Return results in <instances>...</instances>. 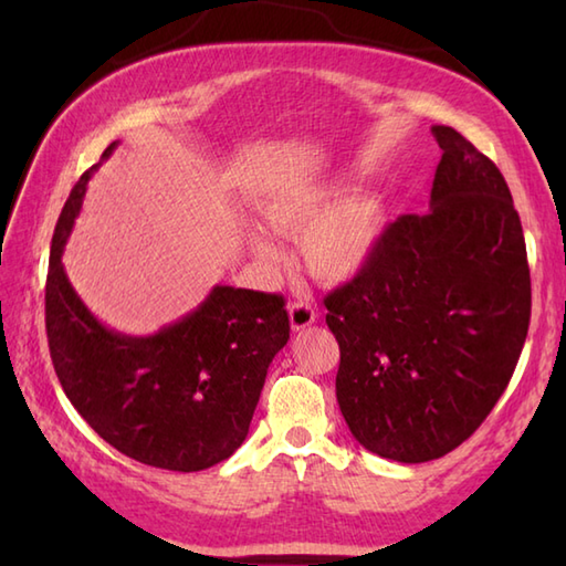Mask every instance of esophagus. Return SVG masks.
<instances>
[{
	"label": "esophagus",
	"instance_id": "esophagus-1",
	"mask_svg": "<svg viewBox=\"0 0 566 566\" xmlns=\"http://www.w3.org/2000/svg\"><path fill=\"white\" fill-rule=\"evenodd\" d=\"M316 321V311L308 302H294L290 306V326L292 331H304Z\"/></svg>",
	"mask_w": 566,
	"mask_h": 566
}]
</instances>
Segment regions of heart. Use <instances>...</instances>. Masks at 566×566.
Listing matches in <instances>:
<instances>
[{"mask_svg":"<svg viewBox=\"0 0 566 566\" xmlns=\"http://www.w3.org/2000/svg\"><path fill=\"white\" fill-rule=\"evenodd\" d=\"M345 179L292 182L262 199V216L276 231L302 238V255L308 272L321 282L340 284L363 274L377 258L387 209L379 197L357 191L339 197ZM342 201L338 202L337 199ZM252 245L262 258H274L276 248L255 233Z\"/></svg>","mask_w":566,"mask_h":566,"instance_id":"obj_1","label":"heart"}]
</instances>
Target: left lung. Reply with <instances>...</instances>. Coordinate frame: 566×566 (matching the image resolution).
Instances as JSON below:
<instances>
[{
    "label": "left lung",
    "instance_id": "left-lung-1",
    "mask_svg": "<svg viewBox=\"0 0 566 566\" xmlns=\"http://www.w3.org/2000/svg\"><path fill=\"white\" fill-rule=\"evenodd\" d=\"M430 211L406 213L377 258L326 296L335 396L355 440L394 462L452 452L509 387L531 323V270L506 179L450 126Z\"/></svg>",
    "mask_w": 566,
    "mask_h": 566
}]
</instances>
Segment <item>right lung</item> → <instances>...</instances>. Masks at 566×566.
I'll return each instance as SVG.
<instances>
[{"mask_svg":"<svg viewBox=\"0 0 566 566\" xmlns=\"http://www.w3.org/2000/svg\"><path fill=\"white\" fill-rule=\"evenodd\" d=\"M99 165L72 187L53 233L45 331L55 375L77 413L118 452L170 472H201L228 460L248 436L268 367L290 340L284 298L216 284L195 311L153 335L104 326L63 264Z\"/></svg>","mask_w":566,"mask_h":566,"instance_id":"right-lung-1","label":"right lung"}]
</instances>
